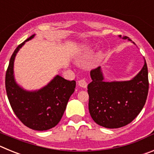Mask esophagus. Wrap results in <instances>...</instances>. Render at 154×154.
I'll return each instance as SVG.
<instances>
[{"instance_id": "obj_1", "label": "esophagus", "mask_w": 154, "mask_h": 154, "mask_svg": "<svg viewBox=\"0 0 154 154\" xmlns=\"http://www.w3.org/2000/svg\"><path fill=\"white\" fill-rule=\"evenodd\" d=\"M79 86L84 88V89H86L87 86H88V84H87L85 79H80L79 81Z\"/></svg>"}]
</instances>
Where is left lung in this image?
<instances>
[{"instance_id": "1", "label": "left lung", "mask_w": 154, "mask_h": 154, "mask_svg": "<svg viewBox=\"0 0 154 154\" xmlns=\"http://www.w3.org/2000/svg\"><path fill=\"white\" fill-rule=\"evenodd\" d=\"M119 37L131 41L126 36ZM90 75L92 81L88 85V93L92 119L109 129L123 127L131 123L143 108L147 98L149 82L146 61L138 74L128 81L105 82L100 66L92 69Z\"/></svg>"}]
</instances>
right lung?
<instances>
[{"label":"right lung","instance_id":"1","mask_svg":"<svg viewBox=\"0 0 154 154\" xmlns=\"http://www.w3.org/2000/svg\"><path fill=\"white\" fill-rule=\"evenodd\" d=\"M35 35L19 45L12 54L6 72L5 87L11 106L23 124L32 130L44 131L59 123L76 82L57 75L45 86L35 91L25 90L16 82L14 74L16 55L25 42Z\"/></svg>","mask_w":154,"mask_h":154}]
</instances>
